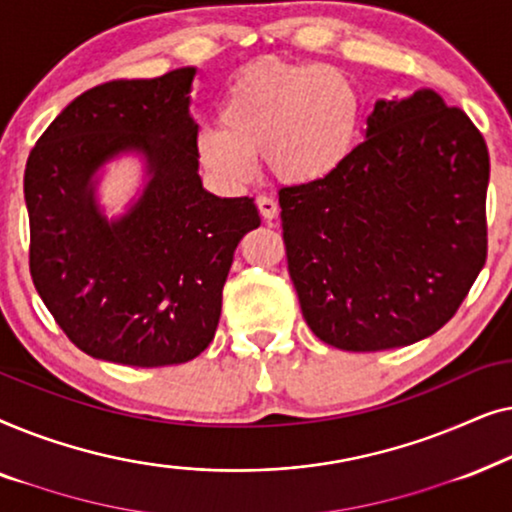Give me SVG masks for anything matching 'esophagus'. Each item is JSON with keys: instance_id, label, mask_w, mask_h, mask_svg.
<instances>
[{"instance_id": "34e87169", "label": "esophagus", "mask_w": 512, "mask_h": 512, "mask_svg": "<svg viewBox=\"0 0 512 512\" xmlns=\"http://www.w3.org/2000/svg\"><path fill=\"white\" fill-rule=\"evenodd\" d=\"M256 205H258V212H261V216H263L265 221L277 219V214H279V205H277V200L272 198V195H258V198H256Z\"/></svg>"}]
</instances>
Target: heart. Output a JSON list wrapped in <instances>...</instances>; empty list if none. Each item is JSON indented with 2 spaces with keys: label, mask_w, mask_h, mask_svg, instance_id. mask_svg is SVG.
I'll return each mask as SVG.
<instances>
[{
  "label": "heart",
  "mask_w": 512,
  "mask_h": 512,
  "mask_svg": "<svg viewBox=\"0 0 512 512\" xmlns=\"http://www.w3.org/2000/svg\"><path fill=\"white\" fill-rule=\"evenodd\" d=\"M363 102L347 74L324 62L261 60L240 69L223 95L221 123H202L195 153L223 184H247L256 158L296 186L331 179L352 158Z\"/></svg>",
  "instance_id": "obj_1"
}]
</instances>
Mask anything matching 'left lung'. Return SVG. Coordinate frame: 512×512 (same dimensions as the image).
I'll return each instance as SVG.
<instances>
[{
    "label": "left lung",
    "mask_w": 512,
    "mask_h": 512,
    "mask_svg": "<svg viewBox=\"0 0 512 512\" xmlns=\"http://www.w3.org/2000/svg\"><path fill=\"white\" fill-rule=\"evenodd\" d=\"M489 153L433 90L380 100L331 179L279 188L286 263L307 326L345 352L429 338L487 261Z\"/></svg>",
    "instance_id": "left-lung-1"
}]
</instances>
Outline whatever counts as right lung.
Returning <instances> with one entry per match:
<instances>
[{
  "mask_svg": "<svg viewBox=\"0 0 512 512\" xmlns=\"http://www.w3.org/2000/svg\"><path fill=\"white\" fill-rule=\"evenodd\" d=\"M193 67L116 79L76 97L25 167L30 275L69 340L93 359L137 368L205 352L237 244L261 226L254 198L202 188ZM121 150H142L152 181L121 222L96 212L89 177Z\"/></svg>",
  "mask_w": 512,
  "mask_h": 512,
  "instance_id": "1",
  "label": "right lung"
}]
</instances>
